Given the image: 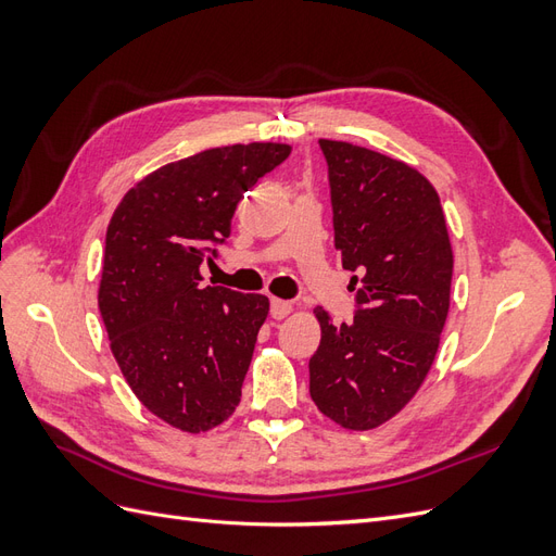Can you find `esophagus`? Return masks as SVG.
<instances>
[{"mask_svg": "<svg viewBox=\"0 0 556 556\" xmlns=\"http://www.w3.org/2000/svg\"><path fill=\"white\" fill-rule=\"evenodd\" d=\"M290 313H292V304H290V301H285V299H271V317L282 319V317H288Z\"/></svg>", "mask_w": 556, "mask_h": 556, "instance_id": "1", "label": "esophagus"}]
</instances>
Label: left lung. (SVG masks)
<instances>
[{
    "instance_id": "8db88e82",
    "label": "left lung",
    "mask_w": 556,
    "mask_h": 556,
    "mask_svg": "<svg viewBox=\"0 0 556 556\" xmlns=\"http://www.w3.org/2000/svg\"><path fill=\"white\" fill-rule=\"evenodd\" d=\"M327 160L333 245L352 271L355 317L333 325L308 362L311 399L345 429H374L415 396L450 308L452 248L441 199L413 166L319 139Z\"/></svg>"
}]
</instances>
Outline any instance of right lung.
<instances>
[{
	"label": "right lung",
	"mask_w": 556,
	"mask_h": 556,
	"mask_svg": "<svg viewBox=\"0 0 556 556\" xmlns=\"http://www.w3.org/2000/svg\"><path fill=\"white\" fill-rule=\"evenodd\" d=\"M285 143H237L162 166L131 188L106 229L99 313L143 406L176 429L217 427L241 401L262 294L201 285L243 192L288 160Z\"/></svg>",
	"instance_id": "obj_1"
}]
</instances>
